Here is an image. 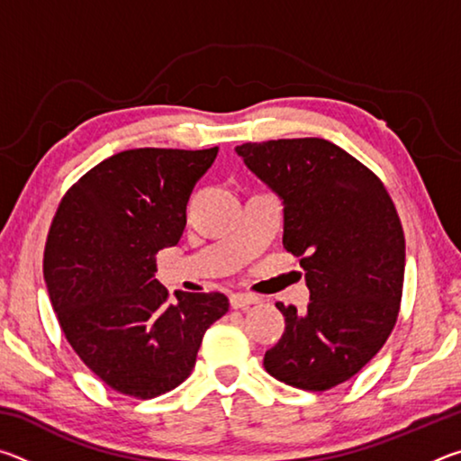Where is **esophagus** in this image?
<instances>
[{"label":"esophagus","mask_w":461,"mask_h":461,"mask_svg":"<svg viewBox=\"0 0 461 461\" xmlns=\"http://www.w3.org/2000/svg\"><path fill=\"white\" fill-rule=\"evenodd\" d=\"M254 303H258V296L248 294V293H236V294L230 296L231 309H244V307L254 305Z\"/></svg>","instance_id":"34e87169"}]
</instances>
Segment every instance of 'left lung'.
Segmentation results:
<instances>
[{"label":"left lung","mask_w":461,"mask_h":461,"mask_svg":"<svg viewBox=\"0 0 461 461\" xmlns=\"http://www.w3.org/2000/svg\"><path fill=\"white\" fill-rule=\"evenodd\" d=\"M244 165L283 201V246L301 256L309 305L276 303L285 333L264 368L303 390H330L360 372L399 317L402 225L380 178L321 138L236 146Z\"/></svg>","instance_id":"8db88e82"}]
</instances>
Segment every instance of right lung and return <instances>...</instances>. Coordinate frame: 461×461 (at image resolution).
<instances>
[{"mask_svg": "<svg viewBox=\"0 0 461 461\" xmlns=\"http://www.w3.org/2000/svg\"><path fill=\"white\" fill-rule=\"evenodd\" d=\"M220 148H136L77 181L54 215L44 280L60 330L91 372L136 399L189 376L209 325L228 313L221 293L168 291L156 254L176 246L186 203Z\"/></svg>", "mask_w": 461, "mask_h": 461, "instance_id": "right-lung-1", "label": "right lung"}]
</instances>
